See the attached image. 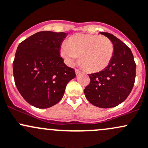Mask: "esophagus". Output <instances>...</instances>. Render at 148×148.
I'll use <instances>...</instances> for the list:
<instances>
[{
  "instance_id": "1",
  "label": "esophagus",
  "mask_w": 148,
  "mask_h": 148,
  "mask_svg": "<svg viewBox=\"0 0 148 148\" xmlns=\"http://www.w3.org/2000/svg\"><path fill=\"white\" fill-rule=\"evenodd\" d=\"M75 74L77 75L80 74V73H81V72H80V71H79V70H77V69H75Z\"/></svg>"
}]
</instances>
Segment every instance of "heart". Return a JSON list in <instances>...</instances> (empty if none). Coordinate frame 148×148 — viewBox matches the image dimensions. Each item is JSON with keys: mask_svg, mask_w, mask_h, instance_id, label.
<instances>
[{"mask_svg": "<svg viewBox=\"0 0 148 148\" xmlns=\"http://www.w3.org/2000/svg\"><path fill=\"white\" fill-rule=\"evenodd\" d=\"M113 53V45L109 38L92 34L74 35L60 48L65 63L73 65L80 56V62L90 72L104 70L110 63Z\"/></svg>", "mask_w": 148, "mask_h": 148, "instance_id": "b5f03b06", "label": "heart"}]
</instances>
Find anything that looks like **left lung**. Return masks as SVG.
Instances as JSON below:
<instances>
[{"label":"left lung","instance_id":"8db88e82","mask_svg":"<svg viewBox=\"0 0 148 148\" xmlns=\"http://www.w3.org/2000/svg\"><path fill=\"white\" fill-rule=\"evenodd\" d=\"M114 48L109 65L98 73L89 75L90 83L84 90L87 100L96 107L110 108L123 103L130 95L135 78L136 65L130 49L109 33L101 32Z\"/></svg>","mask_w":148,"mask_h":148}]
</instances>
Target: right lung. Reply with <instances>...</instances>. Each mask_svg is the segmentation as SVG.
Instances as JSON below:
<instances>
[{"instance_id":"right-lung-1","label":"right lung","mask_w":148,"mask_h":148,"mask_svg":"<svg viewBox=\"0 0 148 148\" xmlns=\"http://www.w3.org/2000/svg\"><path fill=\"white\" fill-rule=\"evenodd\" d=\"M66 33L41 31L18 45L13 63L15 83L31 106L48 108L63 97L66 85L75 77L74 69L60 57Z\"/></svg>"}]
</instances>
